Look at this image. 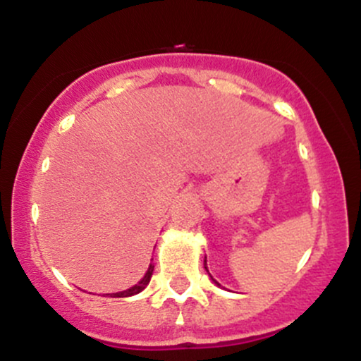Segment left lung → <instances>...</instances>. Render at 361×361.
<instances>
[{"instance_id": "left-lung-1", "label": "left lung", "mask_w": 361, "mask_h": 361, "mask_svg": "<svg viewBox=\"0 0 361 361\" xmlns=\"http://www.w3.org/2000/svg\"><path fill=\"white\" fill-rule=\"evenodd\" d=\"M205 270H207V267H205Z\"/></svg>"}]
</instances>
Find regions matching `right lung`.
<instances>
[{
  "instance_id": "obj_1",
  "label": "right lung",
  "mask_w": 361,
  "mask_h": 361,
  "mask_svg": "<svg viewBox=\"0 0 361 361\" xmlns=\"http://www.w3.org/2000/svg\"><path fill=\"white\" fill-rule=\"evenodd\" d=\"M152 270H154V267H152V264H151V267H149L147 273H146V275H144V279L140 280L137 285H134V287L128 288V290H123V292H118V293H109V295H110V297H130V295H135V293L142 292V290L147 287L149 280H151Z\"/></svg>"
}]
</instances>
